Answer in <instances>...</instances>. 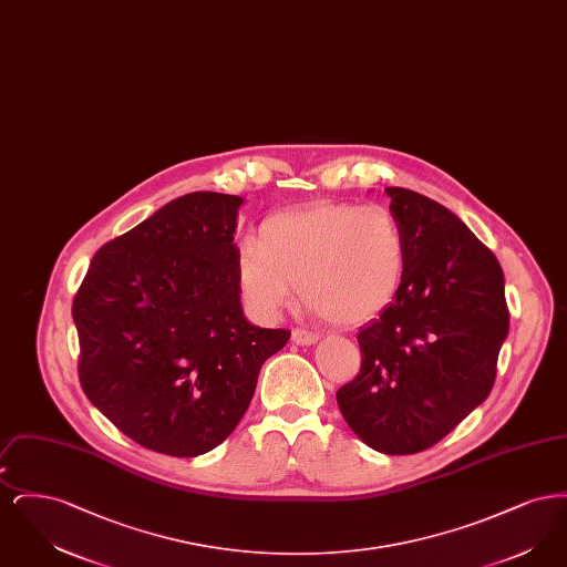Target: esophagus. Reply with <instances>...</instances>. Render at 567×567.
Returning <instances> with one entry per match:
<instances>
[{
  "label": "esophagus",
  "mask_w": 567,
  "mask_h": 567,
  "mask_svg": "<svg viewBox=\"0 0 567 567\" xmlns=\"http://www.w3.org/2000/svg\"><path fill=\"white\" fill-rule=\"evenodd\" d=\"M291 340H293L296 344H299V347H308V344H315V342L319 340V333L296 327V329L291 331Z\"/></svg>",
  "instance_id": "1"
}]
</instances>
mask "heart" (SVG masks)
Segmentation results:
<instances>
[{"instance_id": "heart-1", "label": "heart", "mask_w": 567, "mask_h": 567, "mask_svg": "<svg viewBox=\"0 0 567 567\" xmlns=\"http://www.w3.org/2000/svg\"><path fill=\"white\" fill-rule=\"evenodd\" d=\"M405 236L386 206L317 202L264 220L236 266L246 308L271 321L293 299L340 324L370 321L400 291Z\"/></svg>"}]
</instances>
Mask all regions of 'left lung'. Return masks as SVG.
Listing matches in <instances>:
<instances>
[{"label": "left lung", "instance_id": "8db88e82", "mask_svg": "<svg viewBox=\"0 0 567 567\" xmlns=\"http://www.w3.org/2000/svg\"><path fill=\"white\" fill-rule=\"evenodd\" d=\"M384 193L404 229V280L359 331L361 370L336 398L370 449L414 455L488 398L511 312L499 261L458 216L414 190Z\"/></svg>", "mask_w": 567, "mask_h": 567}]
</instances>
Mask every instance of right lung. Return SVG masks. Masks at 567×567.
<instances>
[{
    "label": "right lung",
    "mask_w": 567,
    "mask_h": 567,
    "mask_svg": "<svg viewBox=\"0 0 567 567\" xmlns=\"http://www.w3.org/2000/svg\"><path fill=\"white\" fill-rule=\"evenodd\" d=\"M243 197L195 190L104 244L74 297L82 391L140 446L197 457L236 430L289 329L248 323Z\"/></svg>",
    "instance_id": "obj_1"
}]
</instances>
